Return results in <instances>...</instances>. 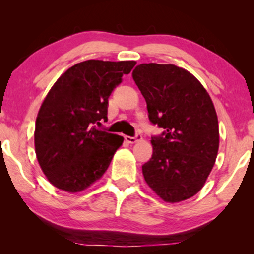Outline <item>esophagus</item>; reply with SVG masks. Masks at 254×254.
Masks as SVG:
<instances>
[{
    "label": "esophagus",
    "mask_w": 254,
    "mask_h": 254,
    "mask_svg": "<svg viewBox=\"0 0 254 254\" xmlns=\"http://www.w3.org/2000/svg\"><path fill=\"white\" fill-rule=\"evenodd\" d=\"M141 138H142L141 135H136V136H134V137L125 136V141L128 142V143H130V144H134V143H136V142L140 141Z\"/></svg>",
    "instance_id": "obj_1"
}]
</instances>
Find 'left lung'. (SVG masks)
Instances as JSON below:
<instances>
[{"label":"left lung","mask_w":254,"mask_h":254,"mask_svg":"<svg viewBox=\"0 0 254 254\" xmlns=\"http://www.w3.org/2000/svg\"><path fill=\"white\" fill-rule=\"evenodd\" d=\"M147 103L149 120L163 128L152 137V156L142 166L145 183L170 203L195 195L214 168L217 114L195 76L175 64H141L131 72Z\"/></svg>","instance_id":"obj_1"}]
</instances>
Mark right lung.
Instances as JSON below:
<instances>
[{"instance_id": "add662e5", "label": "right lung", "mask_w": 254, "mask_h": 254, "mask_svg": "<svg viewBox=\"0 0 254 254\" xmlns=\"http://www.w3.org/2000/svg\"><path fill=\"white\" fill-rule=\"evenodd\" d=\"M135 61L88 60L65 70L41 104L34 129L38 163L52 185L68 193L102 178L124 137L96 129L107 103Z\"/></svg>"}]
</instances>
